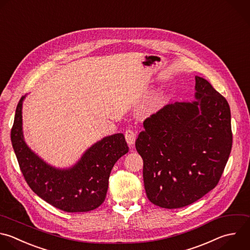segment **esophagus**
I'll return each instance as SVG.
<instances>
[{
	"label": "esophagus",
	"instance_id": "34e87169",
	"mask_svg": "<svg viewBox=\"0 0 250 250\" xmlns=\"http://www.w3.org/2000/svg\"><path fill=\"white\" fill-rule=\"evenodd\" d=\"M125 139H126L127 144L130 146H133L134 144H135V141H136V133H135V131H133L131 129L126 130V132H125Z\"/></svg>",
	"mask_w": 250,
	"mask_h": 250
}]
</instances>
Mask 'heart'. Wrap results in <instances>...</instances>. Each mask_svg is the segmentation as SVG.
<instances>
[{
	"label": "heart",
	"mask_w": 250,
	"mask_h": 250,
	"mask_svg": "<svg viewBox=\"0 0 250 250\" xmlns=\"http://www.w3.org/2000/svg\"><path fill=\"white\" fill-rule=\"evenodd\" d=\"M166 101V97L165 95L163 94H156L152 99H151V102H150V106L151 108L155 109V108H158L160 107Z\"/></svg>",
	"instance_id": "obj_1"
}]
</instances>
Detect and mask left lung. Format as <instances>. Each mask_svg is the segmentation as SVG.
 I'll return each instance as SVG.
<instances>
[{
	"label": "left lung",
	"instance_id": "obj_1",
	"mask_svg": "<svg viewBox=\"0 0 250 250\" xmlns=\"http://www.w3.org/2000/svg\"><path fill=\"white\" fill-rule=\"evenodd\" d=\"M195 91L196 101L166 104L147 117L136 141L146 196L162 208L189 205L213 189L230 153L227 100L199 76Z\"/></svg>",
	"mask_w": 250,
	"mask_h": 250
}]
</instances>
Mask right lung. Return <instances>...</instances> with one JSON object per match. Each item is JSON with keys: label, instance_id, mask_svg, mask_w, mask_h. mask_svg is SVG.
Wrapping results in <instances>:
<instances>
[{"label": "right lung", "instance_id": "add662e5", "mask_svg": "<svg viewBox=\"0 0 250 250\" xmlns=\"http://www.w3.org/2000/svg\"><path fill=\"white\" fill-rule=\"evenodd\" d=\"M24 98L17 106L11 139L26 183L38 196L62 211L87 212L98 208L105 199L112 167L129 150L124 135L114 134L99 141L71 168H55L24 142L21 112Z\"/></svg>", "mask_w": 250, "mask_h": 250}]
</instances>
